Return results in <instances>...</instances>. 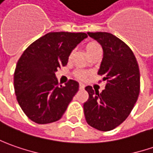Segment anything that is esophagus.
Masks as SVG:
<instances>
[{"label":"esophagus","instance_id":"1","mask_svg":"<svg viewBox=\"0 0 153 153\" xmlns=\"http://www.w3.org/2000/svg\"><path fill=\"white\" fill-rule=\"evenodd\" d=\"M79 89H80V90H83V89H85V85L80 83V84H79Z\"/></svg>","mask_w":153,"mask_h":153}]
</instances>
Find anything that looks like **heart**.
<instances>
[{
  "label": "heart",
  "instance_id": "heart-1",
  "mask_svg": "<svg viewBox=\"0 0 153 153\" xmlns=\"http://www.w3.org/2000/svg\"><path fill=\"white\" fill-rule=\"evenodd\" d=\"M85 50H86L88 55L91 56H92L93 54L97 53L98 51H101L102 48H101V46L97 42L90 41L85 45ZM75 76L79 79H85L87 76V73L85 71H84V70H78V71L75 72Z\"/></svg>",
  "mask_w": 153,
  "mask_h": 153
}]
</instances>
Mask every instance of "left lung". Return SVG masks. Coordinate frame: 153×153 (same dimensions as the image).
Here are the masks:
<instances>
[{
	"mask_svg": "<svg viewBox=\"0 0 153 153\" xmlns=\"http://www.w3.org/2000/svg\"><path fill=\"white\" fill-rule=\"evenodd\" d=\"M103 49L98 74L107 80L102 93L88 85L84 103L87 124L101 131L118 127L128 118L140 93V70L133 51L124 41L107 32H88Z\"/></svg>",
	"mask_w": 153,
	"mask_h": 153,
	"instance_id": "1",
	"label": "left lung"
}]
</instances>
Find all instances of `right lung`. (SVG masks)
I'll use <instances>...</instances> for the list:
<instances>
[{"instance_id": "right-lung-1", "label": "right lung", "mask_w": 153, "mask_h": 153, "mask_svg": "<svg viewBox=\"0 0 153 153\" xmlns=\"http://www.w3.org/2000/svg\"><path fill=\"white\" fill-rule=\"evenodd\" d=\"M87 37L85 33L51 32L33 42L18 61L14 90L26 116L40 124L62 118L79 91V83L69 79L59 85L55 72L67 65L71 51Z\"/></svg>"}]
</instances>
